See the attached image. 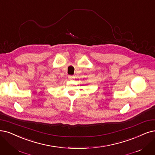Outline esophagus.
<instances>
[{
	"label": "esophagus",
	"mask_w": 155,
	"mask_h": 155,
	"mask_svg": "<svg viewBox=\"0 0 155 155\" xmlns=\"http://www.w3.org/2000/svg\"><path fill=\"white\" fill-rule=\"evenodd\" d=\"M68 78H69L70 80H71V79H73L74 78V76H68Z\"/></svg>",
	"instance_id": "esophagus-1"
}]
</instances>
